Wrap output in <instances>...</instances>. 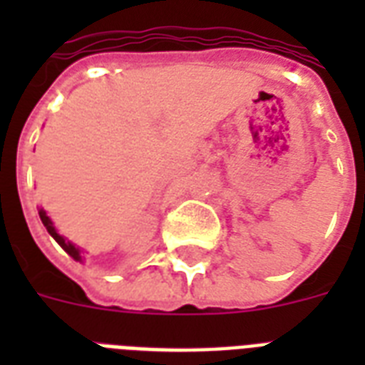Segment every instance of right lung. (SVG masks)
<instances>
[{
  "instance_id": "obj_1",
  "label": "right lung",
  "mask_w": 365,
  "mask_h": 365,
  "mask_svg": "<svg viewBox=\"0 0 365 365\" xmlns=\"http://www.w3.org/2000/svg\"><path fill=\"white\" fill-rule=\"evenodd\" d=\"M39 217H41V222H43V225H45V229H47V233L51 235V237H53V239L56 240L60 246H62V250H64L66 254L70 255V257H73L76 261H79V263H83V261H85V252H83L79 246H76L73 242H70V240L66 239V237H62V235L56 231L53 220L47 216V212L43 210V208H39Z\"/></svg>"
}]
</instances>
